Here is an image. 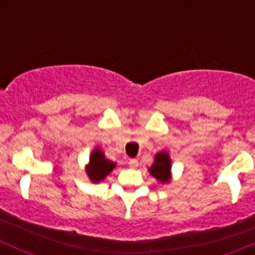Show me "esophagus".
I'll return each instance as SVG.
<instances>
[{
	"mask_svg": "<svg viewBox=\"0 0 255 255\" xmlns=\"http://www.w3.org/2000/svg\"><path fill=\"white\" fill-rule=\"evenodd\" d=\"M128 165H129L130 168H138L139 161H138L137 159H129V160H128Z\"/></svg>",
	"mask_w": 255,
	"mask_h": 255,
	"instance_id": "esophagus-1",
	"label": "esophagus"
}]
</instances>
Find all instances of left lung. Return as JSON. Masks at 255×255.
I'll return each mask as SVG.
<instances>
[{"label": "left lung", "mask_w": 255, "mask_h": 255, "mask_svg": "<svg viewBox=\"0 0 255 255\" xmlns=\"http://www.w3.org/2000/svg\"><path fill=\"white\" fill-rule=\"evenodd\" d=\"M151 176L155 177L159 182H169L171 177V160L169 153L159 151L154 158V163L148 169Z\"/></svg>", "instance_id": "left-lung-1"}]
</instances>
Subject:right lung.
<instances>
[{
    "label": "right lung",
    "instance_id": "1",
    "mask_svg": "<svg viewBox=\"0 0 255 255\" xmlns=\"http://www.w3.org/2000/svg\"><path fill=\"white\" fill-rule=\"evenodd\" d=\"M116 168V163L109 160L104 151L100 148H95L91 153L90 161L86 166V174L92 182H100Z\"/></svg>",
    "mask_w": 255,
    "mask_h": 255
}]
</instances>
